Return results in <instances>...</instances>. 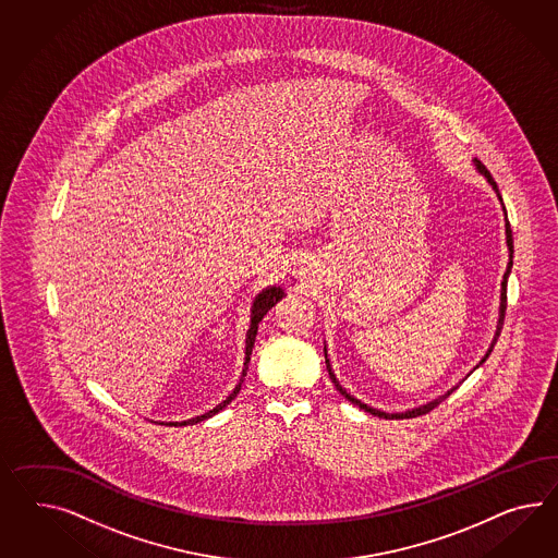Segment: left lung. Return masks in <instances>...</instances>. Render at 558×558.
<instances>
[{
    "label": "left lung",
    "mask_w": 558,
    "mask_h": 558,
    "mask_svg": "<svg viewBox=\"0 0 558 558\" xmlns=\"http://www.w3.org/2000/svg\"><path fill=\"white\" fill-rule=\"evenodd\" d=\"M473 166H475V170L485 177V181L492 184V189L496 191L497 198H499V203H501V211H504V217H506V245H508V268L504 271V280H501V294H499V318H497V327L496 335H494V341H492V345L489 349L485 351V355L482 357V362L477 363L473 369H477L480 365H482L487 357H489V353H492V349L496 345L497 337H499V332H501V327H504V317H506V288H508V276H510V271H512L513 266V240H512V229H510V221H508V213H506V207H504V201H501V195H499V189H497L496 181L492 179V174H489V170L485 168V166L477 160V158H473ZM325 363H327V369H329V376H331L332 384H335V388L341 392L343 398H347L351 404H355V407L362 408L365 412H369V414H374L377 418H386V421H402V418H416V416H422V414H426V412H430L433 408H437L445 398H449L451 396L452 390H457V386L451 388V390H447V392L442 393V396H438L435 400H430V402H426V404H422V407L410 408L407 412H384V410H377V408L367 407V404H363L362 400H357L355 396H351V393L347 392L345 388L339 384V379L335 376V372H332L331 362H329V357H327V347H325ZM471 374V372H469ZM468 374V376H469Z\"/></svg>",
    "instance_id": "1"
}]
</instances>
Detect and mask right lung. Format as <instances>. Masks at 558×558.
I'll list each match as a JSON object with an SVG mask.
<instances>
[{
	"label": "right lung",
	"instance_id": "1",
	"mask_svg": "<svg viewBox=\"0 0 558 558\" xmlns=\"http://www.w3.org/2000/svg\"><path fill=\"white\" fill-rule=\"evenodd\" d=\"M284 296V290L280 287H268L264 288L259 294H257L254 302H252V315H250V329L245 332V357H243V369H241L240 381H238V386L233 388V392L227 396L226 400L221 402V404H217V407L209 410V412H205V414H201V416H195V418H189V421L182 422H162V424H168V426H186V424H196V422L207 421V418H211L215 416L217 412H221L223 408L240 393L241 384H243V377L247 374V363H250V355H252V349H254V343H256V335H257V325H259V320L264 318V315L270 311L271 306L276 304V302L280 301Z\"/></svg>",
	"mask_w": 558,
	"mask_h": 558
}]
</instances>
